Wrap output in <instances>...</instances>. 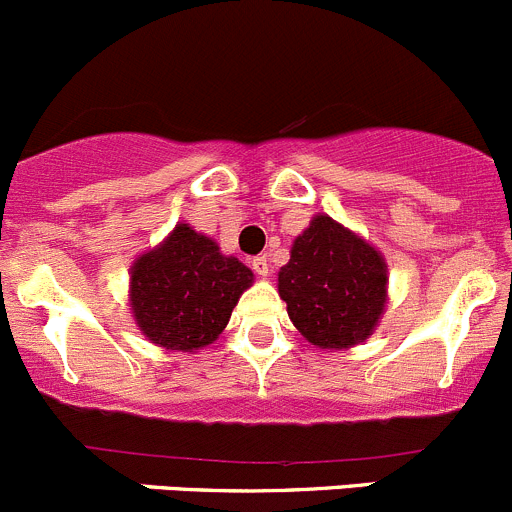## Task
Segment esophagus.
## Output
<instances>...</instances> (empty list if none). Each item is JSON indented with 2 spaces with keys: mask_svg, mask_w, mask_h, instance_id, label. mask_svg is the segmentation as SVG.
<instances>
[{
  "mask_svg": "<svg viewBox=\"0 0 512 512\" xmlns=\"http://www.w3.org/2000/svg\"><path fill=\"white\" fill-rule=\"evenodd\" d=\"M251 266H253V271L261 276V279H266V276L271 274V266H269V259H266V256H256V259L251 261Z\"/></svg>",
  "mask_w": 512,
  "mask_h": 512,
  "instance_id": "esophagus-1",
  "label": "esophagus"
}]
</instances>
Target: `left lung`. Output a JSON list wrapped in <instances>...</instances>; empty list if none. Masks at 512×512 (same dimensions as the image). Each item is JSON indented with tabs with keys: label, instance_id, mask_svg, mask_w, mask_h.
<instances>
[{
	"label": "left lung",
	"instance_id": "obj_1",
	"mask_svg": "<svg viewBox=\"0 0 512 512\" xmlns=\"http://www.w3.org/2000/svg\"><path fill=\"white\" fill-rule=\"evenodd\" d=\"M389 271L382 251L326 213L291 243L279 271V296L301 337L339 352L367 342L387 306Z\"/></svg>",
	"mask_w": 512,
	"mask_h": 512
}]
</instances>
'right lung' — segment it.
I'll return each instance as SVG.
<instances>
[{
    "mask_svg": "<svg viewBox=\"0 0 512 512\" xmlns=\"http://www.w3.org/2000/svg\"><path fill=\"white\" fill-rule=\"evenodd\" d=\"M253 271L191 223H178L130 266V314L155 347L198 352L218 339Z\"/></svg>",
    "mask_w": 512,
    "mask_h": 512,
    "instance_id": "right-lung-1",
    "label": "right lung"
}]
</instances>
